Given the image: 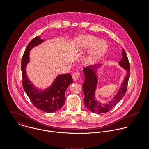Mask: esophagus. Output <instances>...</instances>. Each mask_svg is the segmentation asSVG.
I'll return each mask as SVG.
<instances>
[{
  "label": "esophagus",
  "instance_id": "obj_1",
  "mask_svg": "<svg viewBox=\"0 0 149 149\" xmlns=\"http://www.w3.org/2000/svg\"><path fill=\"white\" fill-rule=\"evenodd\" d=\"M72 77H73V80H74V81L77 80L80 77V73H79V72H74V73L72 74Z\"/></svg>",
  "mask_w": 149,
  "mask_h": 149
}]
</instances>
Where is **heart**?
<instances>
[{
  "instance_id": "1",
  "label": "heart",
  "mask_w": 149,
  "mask_h": 149,
  "mask_svg": "<svg viewBox=\"0 0 149 149\" xmlns=\"http://www.w3.org/2000/svg\"><path fill=\"white\" fill-rule=\"evenodd\" d=\"M95 37L89 35H85L79 37L77 40V47L78 49H85L90 46L95 42ZM107 43L103 40H100L95 43L90 50L87 57L86 61L92 63L101 57L106 50Z\"/></svg>"
}]
</instances>
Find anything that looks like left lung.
Masks as SVG:
<instances>
[{
	"instance_id": "1",
	"label": "left lung",
	"mask_w": 149,
	"mask_h": 149,
	"mask_svg": "<svg viewBox=\"0 0 149 149\" xmlns=\"http://www.w3.org/2000/svg\"><path fill=\"white\" fill-rule=\"evenodd\" d=\"M122 58L119 61V64L126 70L127 73L120 89L111 101L107 104H101L95 99V90L97 84V79L93 69L97 66H92L84 68L85 80L83 84V89L84 93V102L85 106L91 111L97 114L106 113L111 110L125 96L127 88L130 74V66L125 50L122 49Z\"/></svg>"
}]
</instances>
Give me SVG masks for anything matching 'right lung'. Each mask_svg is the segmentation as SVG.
Listing matches in <instances>:
<instances>
[{"label":"right lung","mask_w":149,"mask_h":149,"mask_svg":"<svg viewBox=\"0 0 149 149\" xmlns=\"http://www.w3.org/2000/svg\"><path fill=\"white\" fill-rule=\"evenodd\" d=\"M40 37L34 38L28 43L23 54L21 61L22 85L24 91L33 104L45 112H54L64 106L65 102V91L72 83V77L69 73L59 75L52 85L46 90L40 91L35 88L28 79L26 66L29 61L30 50L35 46L42 42Z\"/></svg>","instance_id":"1"}]
</instances>
